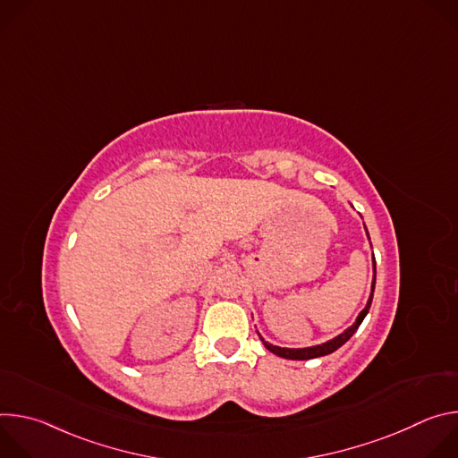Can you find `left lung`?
<instances>
[{
    "instance_id": "8db88e82",
    "label": "left lung",
    "mask_w": 458,
    "mask_h": 458,
    "mask_svg": "<svg viewBox=\"0 0 458 458\" xmlns=\"http://www.w3.org/2000/svg\"><path fill=\"white\" fill-rule=\"evenodd\" d=\"M364 230H366V235H368V239H369V233H368L366 225H364ZM369 244H371V242H369ZM371 267H373V279H371V293H369V297H368V302H366V306L362 308V311L357 315L355 322H353L352 326H348V328H346L343 334H339L337 337H334V339H330V341H326V343H322V344H315V346H308V348H281V346H274V344H270L268 341H265V339H263V335H260V334L257 332V335H259V339H260V341H263L265 348H267L268 352H272L274 355L283 357V359H290V360H308V359H317V357L330 355V353H334L335 350H339V348H341L346 341H350V337L359 330L360 322L364 320V317H366V315H368V311H369L371 299H373V292H375V279H377L375 255H373V259H371Z\"/></svg>"
}]
</instances>
